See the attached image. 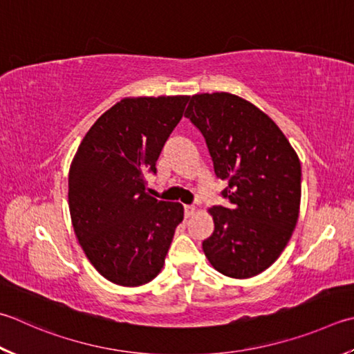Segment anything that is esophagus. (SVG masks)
<instances>
[{
  "instance_id": "obj_1",
  "label": "esophagus",
  "mask_w": 354,
  "mask_h": 354,
  "mask_svg": "<svg viewBox=\"0 0 354 354\" xmlns=\"http://www.w3.org/2000/svg\"><path fill=\"white\" fill-rule=\"evenodd\" d=\"M195 212H196V207H195V205H184V214H185V218L193 216V214H195Z\"/></svg>"
}]
</instances>
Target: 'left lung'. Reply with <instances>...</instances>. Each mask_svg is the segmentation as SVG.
<instances>
[{"label": "left lung", "mask_w": 354, "mask_h": 354, "mask_svg": "<svg viewBox=\"0 0 354 354\" xmlns=\"http://www.w3.org/2000/svg\"><path fill=\"white\" fill-rule=\"evenodd\" d=\"M185 118L195 126L216 178L228 185L213 205L214 230L203 242L219 273L245 279L279 258L297 223L301 162L279 127L245 100L216 92L190 98Z\"/></svg>", "instance_id": "8db88e82"}]
</instances>
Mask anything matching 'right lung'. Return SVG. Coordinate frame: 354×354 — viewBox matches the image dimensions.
<instances>
[{
  "label": "right lung",
  "instance_id": "right-lung-1",
  "mask_svg": "<svg viewBox=\"0 0 354 354\" xmlns=\"http://www.w3.org/2000/svg\"><path fill=\"white\" fill-rule=\"evenodd\" d=\"M189 96L122 100L98 118L68 171V209L88 261L118 286L156 278L176 225L179 203L149 195L145 178L181 121Z\"/></svg>",
  "mask_w": 354,
  "mask_h": 354
}]
</instances>
